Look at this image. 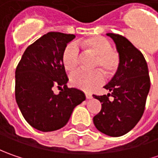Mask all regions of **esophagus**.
Returning <instances> with one entry per match:
<instances>
[{
    "instance_id": "34e87169",
    "label": "esophagus",
    "mask_w": 158,
    "mask_h": 158,
    "mask_svg": "<svg viewBox=\"0 0 158 158\" xmlns=\"http://www.w3.org/2000/svg\"><path fill=\"white\" fill-rule=\"evenodd\" d=\"M85 97H86V98H87V99H90V98H92V95L89 94V93H85Z\"/></svg>"
}]
</instances>
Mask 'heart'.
Instances as JSON below:
<instances>
[{
	"instance_id": "obj_1",
	"label": "heart",
	"mask_w": 158,
	"mask_h": 158,
	"mask_svg": "<svg viewBox=\"0 0 158 158\" xmlns=\"http://www.w3.org/2000/svg\"><path fill=\"white\" fill-rule=\"evenodd\" d=\"M80 47L86 52L96 55L93 62V71L78 70L70 76V82L73 86L84 91H91L105 82V76H112L117 72L120 65V57L117 51L112 48L111 42L102 36H92L78 40ZM81 53L78 46L71 42L65 46L61 53V62L64 69L73 72L79 66ZM101 70H100V69Z\"/></svg>"
}]
</instances>
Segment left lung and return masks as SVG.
Listing matches in <instances>:
<instances>
[{
  "label": "left lung",
  "instance_id": "left-lung-1",
  "mask_svg": "<svg viewBox=\"0 0 158 158\" xmlns=\"http://www.w3.org/2000/svg\"><path fill=\"white\" fill-rule=\"evenodd\" d=\"M115 42L120 65L115 76L105 86L111 94L93 95L102 103L101 111L93 118L98 130L107 135L118 137L128 133L143 116L150 78L145 58L124 36L107 33ZM112 95V101L109 99Z\"/></svg>",
  "mask_w": 158,
  "mask_h": 158
}]
</instances>
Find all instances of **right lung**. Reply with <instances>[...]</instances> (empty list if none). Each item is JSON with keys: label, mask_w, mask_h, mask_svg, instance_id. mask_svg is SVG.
Listing matches in <instances>:
<instances>
[{"label": "right lung", "mask_w": 158, "mask_h": 158, "mask_svg": "<svg viewBox=\"0 0 158 158\" xmlns=\"http://www.w3.org/2000/svg\"><path fill=\"white\" fill-rule=\"evenodd\" d=\"M74 34L52 31L24 51L15 69V101L25 120L42 132L55 131L68 123L74 108L85 100L80 89L69 88L61 53ZM53 86L64 89L58 95Z\"/></svg>", "instance_id": "obj_1"}]
</instances>
